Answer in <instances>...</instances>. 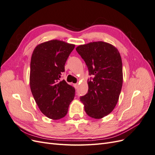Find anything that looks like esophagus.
<instances>
[{"instance_id":"esophagus-1","label":"esophagus","mask_w":155,"mask_h":155,"mask_svg":"<svg viewBox=\"0 0 155 155\" xmlns=\"http://www.w3.org/2000/svg\"><path fill=\"white\" fill-rule=\"evenodd\" d=\"M74 87H75V88H78V83L74 84Z\"/></svg>"}]
</instances>
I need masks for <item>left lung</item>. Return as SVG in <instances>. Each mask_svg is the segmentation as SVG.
Wrapping results in <instances>:
<instances>
[{"label": "left lung", "instance_id": "obj_1", "mask_svg": "<svg viewBox=\"0 0 155 155\" xmlns=\"http://www.w3.org/2000/svg\"><path fill=\"white\" fill-rule=\"evenodd\" d=\"M78 53L85 61L89 75L88 90L80 97L84 109L91 118L100 119L114 110L123 84L122 61L115 46L103 41L78 46Z\"/></svg>", "mask_w": 155, "mask_h": 155}]
</instances>
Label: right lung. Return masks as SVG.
Returning a JSON list of instances; mask_svg holds the SVG:
<instances>
[{"instance_id":"1","label":"right lung","mask_w":155,"mask_h":155,"mask_svg":"<svg viewBox=\"0 0 155 155\" xmlns=\"http://www.w3.org/2000/svg\"><path fill=\"white\" fill-rule=\"evenodd\" d=\"M75 45L57 39L37 45L30 62V86L42 113L52 120L67 115L75 96V88L60 81L64 64Z\"/></svg>"}]
</instances>
